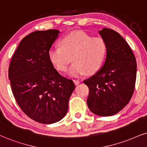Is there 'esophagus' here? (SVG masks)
Segmentation results:
<instances>
[{"instance_id":"1","label":"esophagus","mask_w":147,"mask_h":147,"mask_svg":"<svg viewBox=\"0 0 147 147\" xmlns=\"http://www.w3.org/2000/svg\"><path fill=\"white\" fill-rule=\"evenodd\" d=\"M74 84H75L76 85H78V84H79L80 83V81L79 80H74Z\"/></svg>"}]
</instances>
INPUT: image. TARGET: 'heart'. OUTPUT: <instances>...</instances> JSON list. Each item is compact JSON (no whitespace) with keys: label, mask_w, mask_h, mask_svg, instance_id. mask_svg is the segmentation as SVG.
Wrapping results in <instances>:
<instances>
[{"label":"heart","mask_w":147,"mask_h":147,"mask_svg":"<svg viewBox=\"0 0 147 147\" xmlns=\"http://www.w3.org/2000/svg\"><path fill=\"white\" fill-rule=\"evenodd\" d=\"M106 44L102 38L92 37L83 31H74L61 40V46H54L48 52L49 59L60 71H66L71 61H74L69 75L78 77L97 72L106 55Z\"/></svg>","instance_id":"heart-1"}]
</instances>
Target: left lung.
Masks as SVG:
<instances>
[{
  "label": "left lung",
  "instance_id": "1",
  "mask_svg": "<svg viewBox=\"0 0 147 147\" xmlns=\"http://www.w3.org/2000/svg\"><path fill=\"white\" fill-rule=\"evenodd\" d=\"M106 44L104 65L83 81L89 88L87 105L90 111L103 117L115 115L131 99L136 79V61L125 40L115 30L99 31Z\"/></svg>",
  "mask_w": 147,
  "mask_h": 147
}]
</instances>
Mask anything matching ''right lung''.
Segmentation results:
<instances>
[{
	"mask_svg": "<svg viewBox=\"0 0 147 147\" xmlns=\"http://www.w3.org/2000/svg\"><path fill=\"white\" fill-rule=\"evenodd\" d=\"M59 32L37 30L23 38L9 67L18 106L28 117L43 124L54 123L65 117L75 89L73 81L60 75L49 59V50Z\"/></svg>",
	"mask_w": 147,
	"mask_h": 147,
	"instance_id": "1",
	"label": "right lung"
}]
</instances>
